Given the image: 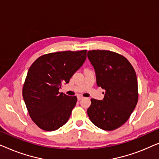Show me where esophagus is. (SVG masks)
Here are the masks:
<instances>
[{
	"label": "esophagus",
	"instance_id": "esophagus-1",
	"mask_svg": "<svg viewBox=\"0 0 159 159\" xmlns=\"http://www.w3.org/2000/svg\"><path fill=\"white\" fill-rule=\"evenodd\" d=\"M82 98H83V97L81 96V95H79V96H77V100H78V101H80V100H82Z\"/></svg>",
	"mask_w": 159,
	"mask_h": 159
}]
</instances>
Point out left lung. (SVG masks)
Returning a JSON list of instances; mask_svg holds the SVG:
<instances>
[{
	"label": "left lung",
	"mask_w": 159,
	"mask_h": 159,
	"mask_svg": "<svg viewBox=\"0 0 159 159\" xmlns=\"http://www.w3.org/2000/svg\"><path fill=\"white\" fill-rule=\"evenodd\" d=\"M88 58L97 85L105 90L102 101L91 99L88 116L96 127L114 130L128 120L138 103L136 73L127 58L114 52L93 50L88 52Z\"/></svg>",
	"instance_id": "obj_1"
}]
</instances>
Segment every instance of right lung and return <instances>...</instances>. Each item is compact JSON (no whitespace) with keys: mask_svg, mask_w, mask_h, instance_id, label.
<instances>
[{"mask_svg":"<svg viewBox=\"0 0 159 159\" xmlns=\"http://www.w3.org/2000/svg\"><path fill=\"white\" fill-rule=\"evenodd\" d=\"M86 55V50L51 53L39 57L30 67L23 98L30 117L40 129L54 131L69 120L77 98L58 90L82 66Z\"/></svg>","mask_w":159,"mask_h":159,"instance_id":"right-lung-1","label":"right lung"}]
</instances>
